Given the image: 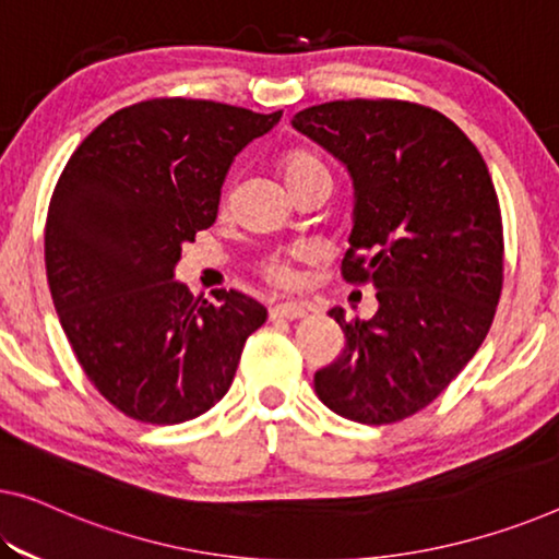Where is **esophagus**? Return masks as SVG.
<instances>
[{
	"instance_id": "34e87169",
	"label": "esophagus",
	"mask_w": 559,
	"mask_h": 559,
	"mask_svg": "<svg viewBox=\"0 0 559 559\" xmlns=\"http://www.w3.org/2000/svg\"><path fill=\"white\" fill-rule=\"evenodd\" d=\"M309 309L299 302H277L270 309V317L272 320H299V317H305Z\"/></svg>"
}]
</instances>
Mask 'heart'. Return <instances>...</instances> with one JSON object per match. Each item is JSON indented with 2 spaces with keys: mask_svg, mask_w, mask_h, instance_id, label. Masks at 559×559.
Segmentation results:
<instances>
[{
  "mask_svg": "<svg viewBox=\"0 0 559 559\" xmlns=\"http://www.w3.org/2000/svg\"><path fill=\"white\" fill-rule=\"evenodd\" d=\"M280 171H282V177H285V182L292 192H295L299 185L309 182V179H320V177L332 179L330 167L324 165V159L320 157V154L307 150V147H292L282 154ZM305 257H307V250H302V247H299V250L285 252V254H267L264 260H260V264H257V270H260L262 277L272 282V285L287 287V285H292V277H295V274H292L289 262L305 260Z\"/></svg>",
  "mask_w": 559,
  "mask_h": 559,
  "instance_id": "heart-1",
  "label": "heart"
}]
</instances>
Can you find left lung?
Here are the masks:
<instances>
[{
  "instance_id": "obj_1",
  "label": "left lung",
  "mask_w": 559,
  "mask_h": 559,
  "mask_svg": "<svg viewBox=\"0 0 559 559\" xmlns=\"http://www.w3.org/2000/svg\"><path fill=\"white\" fill-rule=\"evenodd\" d=\"M292 124L349 169L342 277L374 285L380 302L372 320L330 309L345 349L317 369L314 392L352 423H400L437 400L492 328L504 280L492 177L469 136L417 102H324Z\"/></svg>"
}]
</instances>
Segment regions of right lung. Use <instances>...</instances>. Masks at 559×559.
Masks as SVG:
<instances>
[{
    "mask_svg": "<svg viewBox=\"0 0 559 559\" xmlns=\"http://www.w3.org/2000/svg\"><path fill=\"white\" fill-rule=\"evenodd\" d=\"M282 111L159 97L107 117L49 200L47 282L87 380L136 423L179 425L225 397L267 309L237 289L194 297L175 277L185 242L217 219L235 154Z\"/></svg>",
    "mask_w": 559,
    "mask_h": 559,
    "instance_id": "obj_1",
    "label": "right lung"
}]
</instances>
